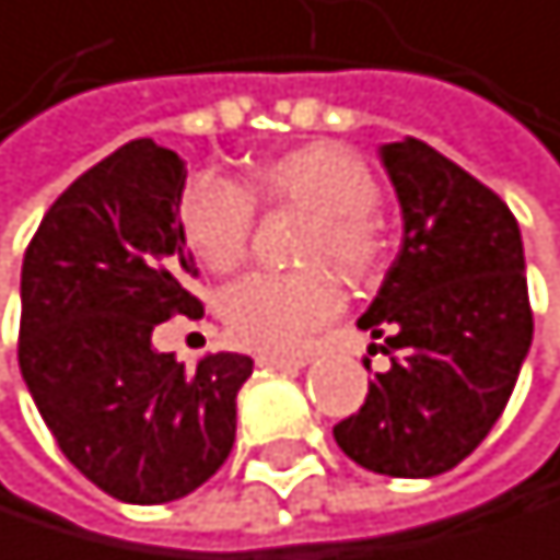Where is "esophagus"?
Returning <instances> with one entry per match:
<instances>
[{"instance_id": "34e87169", "label": "esophagus", "mask_w": 560, "mask_h": 560, "mask_svg": "<svg viewBox=\"0 0 560 560\" xmlns=\"http://www.w3.org/2000/svg\"><path fill=\"white\" fill-rule=\"evenodd\" d=\"M258 365H265V370H302V365L308 362V355H282V352H258L255 355Z\"/></svg>"}]
</instances>
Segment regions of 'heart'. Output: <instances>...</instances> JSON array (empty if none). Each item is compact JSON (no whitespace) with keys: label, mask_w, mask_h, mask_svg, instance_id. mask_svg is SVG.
<instances>
[{"label":"heart","mask_w":560,"mask_h":560,"mask_svg":"<svg viewBox=\"0 0 560 560\" xmlns=\"http://www.w3.org/2000/svg\"><path fill=\"white\" fill-rule=\"evenodd\" d=\"M252 195L268 205L308 211L299 258L302 271H258L234 282L221 295L228 332L261 352H299L305 339L339 312L342 292L329 268L346 282L370 278L383 255V238L373 218L380 187L352 150L315 140L268 158L252 171ZM255 205L248 190L218 174L190 177L180 198V231L201 265L224 275L248 255Z\"/></svg>","instance_id":"heart-1"}]
</instances>
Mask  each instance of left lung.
Listing matches in <instances>:
<instances>
[{
    "label": "left lung",
    "mask_w": 560,
    "mask_h": 560,
    "mask_svg": "<svg viewBox=\"0 0 560 560\" xmlns=\"http://www.w3.org/2000/svg\"><path fill=\"white\" fill-rule=\"evenodd\" d=\"M380 158L402 248L359 329L383 339L389 370L332 433L373 474L436 477L474 454L514 393L534 336L524 245L511 208L430 143L406 137Z\"/></svg>",
    "instance_id": "obj_1"
}]
</instances>
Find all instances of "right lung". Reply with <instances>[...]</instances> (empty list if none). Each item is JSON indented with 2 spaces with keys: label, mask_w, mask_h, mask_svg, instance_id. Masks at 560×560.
I'll return each instance as SVG.
<instances>
[{
  "label": "right lung",
  "mask_w": 560,
  "mask_h": 560,
  "mask_svg": "<svg viewBox=\"0 0 560 560\" xmlns=\"http://www.w3.org/2000/svg\"><path fill=\"white\" fill-rule=\"evenodd\" d=\"M184 180L174 150L130 140L62 190L23 258L19 370L67 460L124 504L218 474L255 365L214 352L187 370L150 342L171 315H205L187 292Z\"/></svg>",
  "instance_id": "right-lung-1"
}]
</instances>
